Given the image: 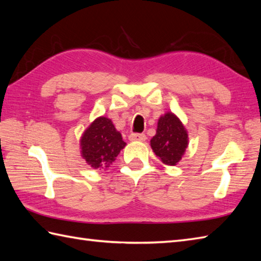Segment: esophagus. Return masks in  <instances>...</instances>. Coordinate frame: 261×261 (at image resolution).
Listing matches in <instances>:
<instances>
[{
    "label": "esophagus",
    "mask_w": 261,
    "mask_h": 261,
    "mask_svg": "<svg viewBox=\"0 0 261 261\" xmlns=\"http://www.w3.org/2000/svg\"><path fill=\"white\" fill-rule=\"evenodd\" d=\"M146 139H147V137H146V135H143V134H132V135L129 136L130 141H140V142H142V141H146Z\"/></svg>",
    "instance_id": "1"
}]
</instances>
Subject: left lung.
<instances>
[{"instance_id":"obj_1","label":"left lung","mask_w":261,"mask_h":261,"mask_svg":"<svg viewBox=\"0 0 261 261\" xmlns=\"http://www.w3.org/2000/svg\"><path fill=\"white\" fill-rule=\"evenodd\" d=\"M150 146L163 164L175 166L180 162L188 147V132L178 116L173 112L160 116Z\"/></svg>"}]
</instances>
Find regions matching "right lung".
<instances>
[{"label":"right lung","mask_w":261,"mask_h":261,"mask_svg":"<svg viewBox=\"0 0 261 261\" xmlns=\"http://www.w3.org/2000/svg\"><path fill=\"white\" fill-rule=\"evenodd\" d=\"M126 146L113 122L98 116L83 132L80 139L81 156L94 169H105Z\"/></svg>","instance_id":"1"}]
</instances>
